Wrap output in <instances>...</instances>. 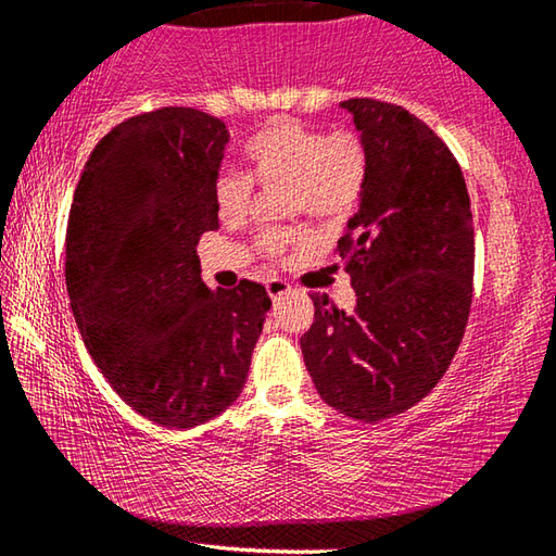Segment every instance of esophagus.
Masks as SVG:
<instances>
[{"label":"esophagus","instance_id":"34e87169","mask_svg":"<svg viewBox=\"0 0 556 556\" xmlns=\"http://www.w3.org/2000/svg\"><path fill=\"white\" fill-rule=\"evenodd\" d=\"M287 291H291V287L287 285V281H281V279H271V281H267V294H269V299H271V301L281 299V296L287 294Z\"/></svg>","mask_w":556,"mask_h":556}]
</instances>
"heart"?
I'll use <instances>...</instances> for the list:
<instances>
[{"mask_svg": "<svg viewBox=\"0 0 556 556\" xmlns=\"http://www.w3.org/2000/svg\"><path fill=\"white\" fill-rule=\"evenodd\" d=\"M250 176L262 186H289V213H306L318 220H333L351 208L363 191L368 156L353 131L328 135L296 119L279 117L244 144ZM252 184L238 172H223L213 188L215 213L223 223H238L248 211ZM299 235L269 230L260 238V250L277 257Z\"/></svg>", "mask_w": 556, "mask_h": 556, "instance_id": "obj_1", "label": "heart"}]
</instances>
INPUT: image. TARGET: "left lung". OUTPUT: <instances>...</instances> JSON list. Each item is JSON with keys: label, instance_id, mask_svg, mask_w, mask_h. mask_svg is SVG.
I'll list each match as a JSON object with an SVG mask.
<instances>
[{"label": "left lung", "instance_id": "1", "mask_svg": "<svg viewBox=\"0 0 556 556\" xmlns=\"http://www.w3.org/2000/svg\"><path fill=\"white\" fill-rule=\"evenodd\" d=\"M338 108L368 156L338 240L355 306L312 296L299 345L328 407L375 425L427 397L454 361L473 296V215L460 166L425 122L368 98Z\"/></svg>", "mask_w": 556, "mask_h": 556}]
</instances>
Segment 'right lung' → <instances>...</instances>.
<instances>
[{
    "label": "right lung",
    "instance_id": "obj_1",
    "mask_svg": "<svg viewBox=\"0 0 556 556\" xmlns=\"http://www.w3.org/2000/svg\"><path fill=\"white\" fill-rule=\"evenodd\" d=\"M230 131L191 108L129 117L92 149L65 232L71 314L131 409L191 429L240 397L271 301L257 281L211 289L199 240Z\"/></svg>",
    "mask_w": 556,
    "mask_h": 556
}]
</instances>
